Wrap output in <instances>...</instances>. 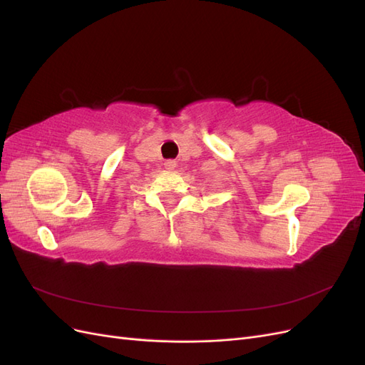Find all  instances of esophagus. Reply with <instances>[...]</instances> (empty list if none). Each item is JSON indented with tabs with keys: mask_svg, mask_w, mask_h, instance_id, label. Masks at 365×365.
Listing matches in <instances>:
<instances>
[{
	"mask_svg": "<svg viewBox=\"0 0 365 365\" xmlns=\"http://www.w3.org/2000/svg\"><path fill=\"white\" fill-rule=\"evenodd\" d=\"M164 168L168 170H173L176 168V161L175 160H165L164 161Z\"/></svg>",
	"mask_w": 365,
	"mask_h": 365,
	"instance_id": "1",
	"label": "esophagus"
}]
</instances>
